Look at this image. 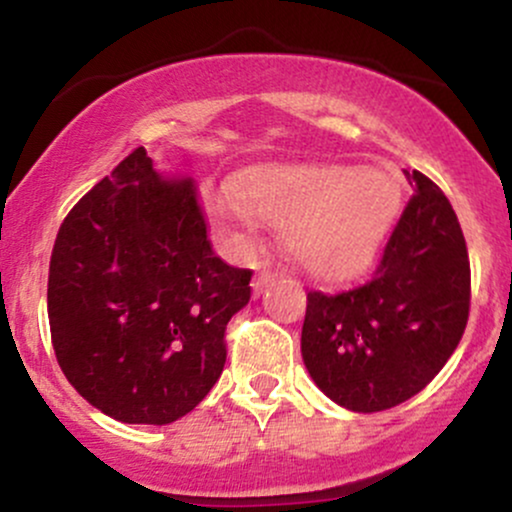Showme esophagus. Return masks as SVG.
I'll return each mask as SVG.
<instances>
[{
    "label": "esophagus",
    "mask_w": 512,
    "mask_h": 512,
    "mask_svg": "<svg viewBox=\"0 0 512 512\" xmlns=\"http://www.w3.org/2000/svg\"><path fill=\"white\" fill-rule=\"evenodd\" d=\"M274 279H276V274L269 272V269H267V272H260V274L255 276V281H252V293H255V296L260 298L262 293H264V289H267V286L272 284Z\"/></svg>",
    "instance_id": "34e87169"
}]
</instances>
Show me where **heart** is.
<instances>
[{"label":"heart","mask_w":512,"mask_h":512,"mask_svg":"<svg viewBox=\"0 0 512 512\" xmlns=\"http://www.w3.org/2000/svg\"><path fill=\"white\" fill-rule=\"evenodd\" d=\"M207 199L211 226L236 245L255 221L284 233L298 262L317 279H354L373 264L399 204L397 182L380 168L293 163L252 173Z\"/></svg>","instance_id":"b5f03b06"}]
</instances>
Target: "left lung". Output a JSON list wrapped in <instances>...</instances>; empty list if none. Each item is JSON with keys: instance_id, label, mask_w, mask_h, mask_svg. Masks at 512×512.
I'll return each instance as SVG.
<instances>
[{"instance_id": "left-lung-1", "label": "left lung", "mask_w": 512, "mask_h": 512, "mask_svg": "<svg viewBox=\"0 0 512 512\" xmlns=\"http://www.w3.org/2000/svg\"><path fill=\"white\" fill-rule=\"evenodd\" d=\"M414 195L366 284L308 293L301 351L315 385L351 411L392 409L448 363L469 317L472 274L443 190L404 170Z\"/></svg>"}]
</instances>
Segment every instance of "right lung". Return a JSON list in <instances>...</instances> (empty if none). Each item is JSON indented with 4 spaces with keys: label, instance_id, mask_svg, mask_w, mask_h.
I'll return each mask as SVG.
<instances>
[{
    "label": "right lung",
    "instance_id": "right-lung-1",
    "mask_svg": "<svg viewBox=\"0 0 512 512\" xmlns=\"http://www.w3.org/2000/svg\"><path fill=\"white\" fill-rule=\"evenodd\" d=\"M250 269L214 255L197 182L161 180L144 146L57 233L48 317L74 390L122 424L163 426L209 395Z\"/></svg>",
    "mask_w": 512,
    "mask_h": 512
}]
</instances>
